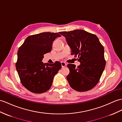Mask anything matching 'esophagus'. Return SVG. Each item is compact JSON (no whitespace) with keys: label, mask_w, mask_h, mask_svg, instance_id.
<instances>
[{"label":"esophagus","mask_w":122,"mask_h":122,"mask_svg":"<svg viewBox=\"0 0 122 122\" xmlns=\"http://www.w3.org/2000/svg\"><path fill=\"white\" fill-rule=\"evenodd\" d=\"M61 65L62 67H65V66H67V64L65 63H64V62H63V61L61 62Z\"/></svg>","instance_id":"34e87169"}]
</instances>
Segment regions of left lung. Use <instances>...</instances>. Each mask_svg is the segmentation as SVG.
<instances>
[{
	"label": "left lung",
	"mask_w": 122,
	"mask_h": 122,
	"mask_svg": "<svg viewBox=\"0 0 122 122\" xmlns=\"http://www.w3.org/2000/svg\"><path fill=\"white\" fill-rule=\"evenodd\" d=\"M71 49V54L78 56L80 65L68 64L69 74L67 81L71 88L78 92H86L98 83L106 66L104 47L95 35L82 29L61 31Z\"/></svg>",
	"instance_id": "left-lung-1"
}]
</instances>
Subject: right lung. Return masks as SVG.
<instances>
[{
    "instance_id": "right-lung-1",
    "label": "right lung",
    "mask_w": 122,
    "mask_h": 122,
    "mask_svg": "<svg viewBox=\"0 0 122 122\" xmlns=\"http://www.w3.org/2000/svg\"><path fill=\"white\" fill-rule=\"evenodd\" d=\"M61 36L49 32L29 36L19 47L16 69L22 85L28 91L40 94L51 87L61 64H44L42 61L44 54L51 51L53 41Z\"/></svg>"
}]
</instances>
